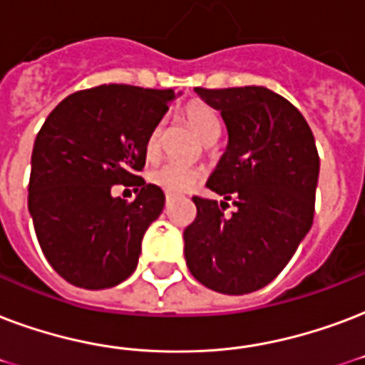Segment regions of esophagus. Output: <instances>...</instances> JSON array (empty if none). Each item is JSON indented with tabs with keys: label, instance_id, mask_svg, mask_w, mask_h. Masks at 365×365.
Masks as SVG:
<instances>
[{
	"label": "esophagus",
	"instance_id": "34e87169",
	"mask_svg": "<svg viewBox=\"0 0 365 365\" xmlns=\"http://www.w3.org/2000/svg\"><path fill=\"white\" fill-rule=\"evenodd\" d=\"M172 205V197L170 195H166V207H170Z\"/></svg>",
	"mask_w": 365,
	"mask_h": 365
}]
</instances>
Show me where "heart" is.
<instances>
[{"label":"heart","mask_w":365,"mask_h":365,"mask_svg":"<svg viewBox=\"0 0 365 365\" xmlns=\"http://www.w3.org/2000/svg\"><path fill=\"white\" fill-rule=\"evenodd\" d=\"M185 122L195 132V135L201 139L202 143H212L220 135L218 116L214 115L212 108L207 105H191L185 110ZM158 143H160V126H155L145 139V157L155 158L158 155ZM157 187H160L166 195H182L195 189L202 182V172L199 168H187L174 163H164L157 168H153L149 174Z\"/></svg>","instance_id":"1"}]
</instances>
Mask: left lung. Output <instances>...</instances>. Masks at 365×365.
<instances>
[{"mask_svg": "<svg viewBox=\"0 0 365 365\" xmlns=\"http://www.w3.org/2000/svg\"><path fill=\"white\" fill-rule=\"evenodd\" d=\"M220 110L227 147L207 185L236 210L193 197L197 218L183 232L189 272L205 287L247 294L266 287L310 232L319 157L299 108L264 86L202 90Z\"/></svg>", "mask_w": 365, "mask_h": 365, "instance_id": "1", "label": "left lung"}]
</instances>
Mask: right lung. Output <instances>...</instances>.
<instances>
[{
	"mask_svg": "<svg viewBox=\"0 0 365 365\" xmlns=\"http://www.w3.org/2000/svg\"><path fill=\"white\" fill-rule=\"evenodd\" d=\"M182 93L108 83L53 108L34 141L28 210L47 262L83 289L115 287L138 268L141 239L164 208L163 189L135 176L145 139ZM116 182L135 185L132 203Z\"/></svg>",
	"mask_w": 365,
	"mask_h": 365,
	"instance_id": "obj_1",
	"label": "right lung"
}]
</instances>
